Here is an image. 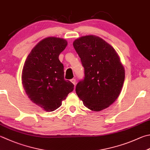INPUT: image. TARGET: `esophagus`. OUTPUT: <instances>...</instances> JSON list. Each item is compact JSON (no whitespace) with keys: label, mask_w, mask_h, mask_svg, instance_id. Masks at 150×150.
Listing matches in <instances>:
<instances>
[{"label":"esophagus","mask_w":150,"mask_h":150,"mask_svg":"<svg viewBox=\"0 0 150 150\" xmlns=\"http://www.w3.org/2000/svg\"><path fill=\"white\" fill-rule=\"evenodd\" d=\"M70 81H71V82L75 86V85H76V79L73 78V79H72V80H70Z\"/></svg>","instance_id":"34e87169"}]
</instances>
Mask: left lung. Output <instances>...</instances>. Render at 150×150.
<instances>
[{
	"label": "left lung",
	"instance_id": "obj_1",
	"mask_svg": "<svg viewBox=\"0 0 150 150\" xmlns=\"http://www.w3.org/2000/svg\"><path fill=\"white\" fill-rule=\"evenodd\" d=\"M81 59L85 77L76 87L83 105L98 112L114 103L121 93L125 69L111 45L95 35H87L73 42Z\"/></svg>",
	"mask_w": 150,
	"mask_h": 150
}]
</instances>
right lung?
Wrapping results in <instances>:
<instances>
[{"label":"right lung","instance_id":"right-lung-1","mask_svg":"<svg viewBox=\"0 0 150 150\" xmlns=\"http://www.w3.org/2000/svg\"><path fill=\"white\" fill-rule=\"evenodd\" d=\"M67 44L61 38L43 39L31 50L23 68L25 93L33 103L46 112L59 108L74 89V84L64 79V67L59 59Z\"/></svg>","mask_w":150,"mask_h":150}]
</instances>
